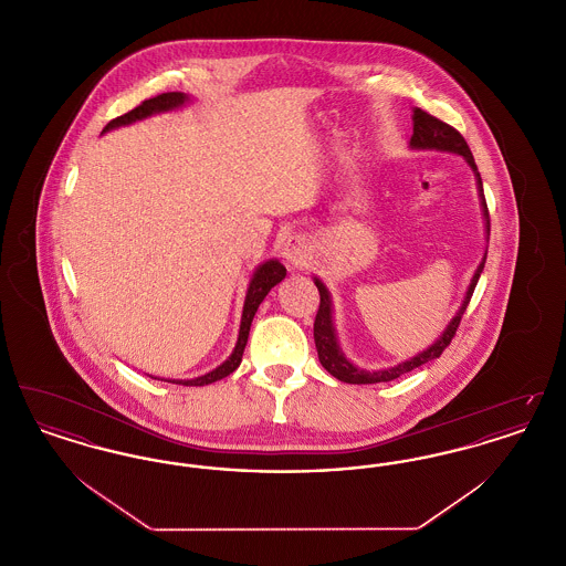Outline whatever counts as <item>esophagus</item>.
I'll return each instance as SVG.
<instances>
[{"instance_id": "obj_1", "label": "esophagus", "mask_w": 566, "mask_h": 566, "mask_svg": "<svg viewBox=\"0 0 566 566\" xmlns=\"http://www.w3.org/2000/svg\"><path fill=\"white\" fill-rule=\"evenodd\" d=\"M282 254H284L289 265L305 268L307 261H310V245L301 235H291L282 245Z\"/></svg>"}]
</instances>
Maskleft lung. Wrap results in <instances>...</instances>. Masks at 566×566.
Masks as SVG:
<instances>
[{"label": "left lung", "instance_id": "obj_1", "mask_svg": "<svg viewBox=\"0 0 566 566\" xmlns=\"http://www.w3.org/2000/svg\"><path fill=\"white\" fill-rule=\"evenodd\" d=\"M411 146L413 148H437V150H448V153H457L462 155L467 163L471 165V169L475 171L478 176V185H480V195H482V206H484L485 216V229H488V235H490V212H488V203H485L484 187H482V176L478 171V165L475 159L471 155V148L469 144L464 142V137L457 132L452 125L434 118L429 112L424 109H413V135H411ZM485 256H488V250H485ZM482 261V265L475 271L473 280H471V286L467 291V298L462 301V307L454 316V321L450 323V326L443 331L441 339L434 342L429 350L418 354L416 358L411 360H405L401 365L392 367V369H386V371H365V369H358L354 367L350 360L342 354L339 346H337V337H335V328H333V318H331V298L328 293L324 289L323 282L316 280V289L321 293V305H318V314H316V321H314V342H316V350H318V358H321V365L324 369L337 379L342 381H348V384H377V381H392L397 377L403 376L407 371H413L416 367L429 363L432 358H439L443 350L452 344L454 335H457L458 324L462 321V314L467 312V305L473 296V291L478 286V280L482 275L485 265Z\"/></svg>", "mask_w": 566, "mask_h": 566}]
</instances>
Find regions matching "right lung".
I'll list each match as a JSON object with an SVG mask.
<instances>
[{
    "label": "right lung",
    "instance_id": "obj_1",
    "mask_svg": "<svg viewBox=\"0 0 566 566\" xmlns=\"http://www.w3.org/2000/svg\"><path fill=\"white\" fill-rule=\"evenodd\" d=\"M185 102H187V95H185V93H161V95H157V97L144 99V102H142L137 108L132 109V112L112 118L104 132L114 129V127H120V125H129V123H135V120H142V118H146V116H150V114H155V112L178 108V106H182ZM284 275H286V270H284L282 263H277V261L263 263V265L256 270V273H254V277H252V282H250V289H248V295H245L242 326H240V339H238V346H235L233 354H231L218 369L210 371L208 376L197 377V379H185V381H176V384H182V386H206V384H212V381H218V379H222V377L231 376V374L240 367V363H242V354L243 348H245V342H248L250 324H252V318H254L259 305L263 303V298L268 296L271 289H273L277 282L284 280Z\"/></svg>",
    "mask_w": 566,
    "mask_h": 566
}]
</instances>
